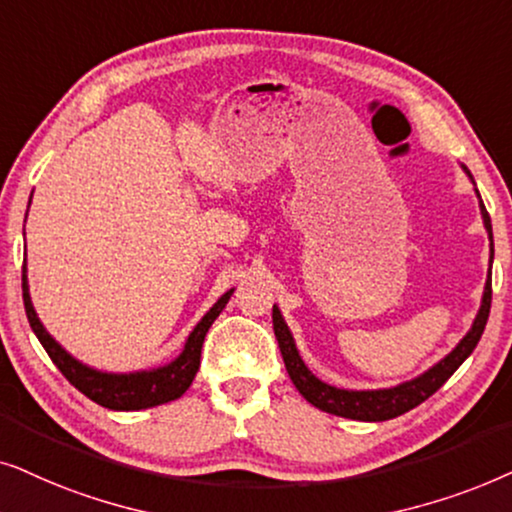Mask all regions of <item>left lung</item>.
I'll use <instances>...</instances> for the list:
<instances>
[{
	"label": "left lung",
	"mask_w": 512,
	"mask_h": 512,
	"mask_svg": "<svg viewBox=\"0 0 512 512\" xmlns=\"http://www.w3.org/2000/svg\"><path fill=\"white\" fill-rule=\"evenodd\" d=\"M461 168H463V173L470 177V182H473L470 170L466 166H461ZM475 194H478V199H480L482 222H485V229L489 236V252H492V257H489V274L485 281V292H482L478 316H475L473 325H470V330L463 335L461 342L456 344L445 358L438 360L433 367H428L426 372H421L419 377L403 381V384L391 386V388H372V391H353V388H337V386L325 384V381H320L316 374H313L309 367L304 365V360L297 351L295 337H292V332H290L288 323H285L281 309L274 304V332H276L278 346H281L285 370H288L292 384H295L297 391L302 393L313 407H318V410H323L327 414H335V417L356 419V421H388L393 417H400V414L414 410V407L431 398V395L438 391V388L445 384V381L452 377L456 370H459V365L463 363V360L473 353V349L480 342L482 332H485L489 309H492V262H494L492 220H489L485 203H482V196L478 189H475Z\"/></svg>",
	"instance_id": "obj_1"
}]
</instances>
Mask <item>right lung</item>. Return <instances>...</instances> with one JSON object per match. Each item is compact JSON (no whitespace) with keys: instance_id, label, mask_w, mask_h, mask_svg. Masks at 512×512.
<instances>
[{"instance_id":"right-lung-1","label":"right lung","mask_w":512,"mask_h":512,"mask_svg":"<svg viewBox=\"0 0 512 512\" xmlns=\"http://www.w3.org/2000/svg\"><path fill=\"white\" fill-rule=\"evenodd\" d=\"M231 295H234V288L224 292V295L210 306L206 316L196 323L192 332H189L185 349L180 351V356L175 360H170V363L138 372H102L95 370L91 365L81 363V360L74 358L72 353H67L63 346L49 335V330L42 325V320H39L37 311H34L32 306L30 285H27V264H23V302L32 332L37 335L46 353H49V358L56 363L58 370L65 374V379L70 381L74 388H79V391L84 393L86 398H91L93 403L117 412L147 410V407L170 403V400H177L189 386H192L201 365L203 339H206V332L210 330V325L215 323V318L220 316L224 306H227Z\"/></svg>"}]
</instances>
